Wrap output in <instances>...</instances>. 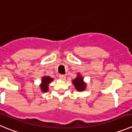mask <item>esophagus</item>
<instances>
[{
  "label": "esophagus",
  "instance_id": "1",
  "mask_svg": "<svg viewBox=\"0 0 132 132\" xmlns=\"http://www.w3.org/2000/svg\"><path fill=\"white\" fill-rule=\"evenodd\" d=\"M59 77H60V79L61 80H65V78H66L65 75H60L59 76Z\"/></svg>",
  "mask_w": 132,
  "mask_h": 132
}]
</instances>
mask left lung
<instances>
[{
	"label": "left lung",
	"mask_w": 132,
	"mask_h": 132,
	"mask_svg": "<svg viewBox=\"0 0 132 132\" xmlns=\"http://www.w3.org/2000/svg\"><path fill=\"white\" fill-rule=\"evenodd\" d=\"M72 83H73L75 87L78 91H84L86 88V83H84V80H83V78L80 75V73H78L77 78H75L72 80Z\"/></svg>",
	"instance_id": "obj_1"
}]
</instances>
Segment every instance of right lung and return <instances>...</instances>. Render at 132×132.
I'll use <instances>...</instances> for the list:
<instances>
[{"instance_id": "right-lung-1", "label": "right lung", "mask_w": 132, "mask_h": 132, "mask_svg": "<svg viewBox=\"0 0 132 132\" xmlns=\"http://www.w3.org/2000/svg\"><path fill=\"white\" fill-rule=\"evenodd\" d=\"M54 80L52 78L48 76H44L42 78V83L40 84V88L42 92H47L48 90V84L51 82L52 81Z\"/></svg>"}]
</instances>
